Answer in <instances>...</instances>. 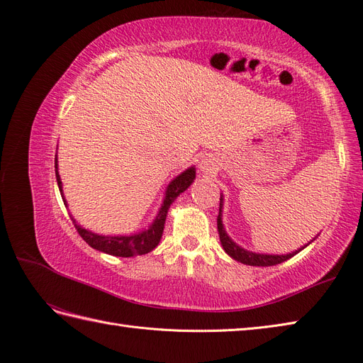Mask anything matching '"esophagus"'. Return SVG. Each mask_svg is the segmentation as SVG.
<instances>
[{
	"instance_id": "esophagus-1",
	"label": "esophagus",
	"mask_w": 363,
	"mask_h": 363,
	"mask_svg": "<svg viewBox=\"0 0 363 363\" xmlns=\"http://www.w3.org/2000/svg\"><path fill=\"white\" fill-rule=\"evenodd\" d=\"M201 170H202V173H209V172H211L213 170L211 162L206 161V160H202L201 161Z\"/></svg>"
}]
</instances>
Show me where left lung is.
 <instances>
[{
	"mask_svg": "<svg viewBox=\"0 0 363 363\" xmlns=\"http://www.w3.org/2000/svg\"><path fill=\"white\" fill-rule=\"evenodd\" d=\"M221 208H223V197H220V208H218V217H217V229H218V235H220V242H221V245H223L225 252L230 256V258H233L241 264L253 265V267H272V265L280 264V262L292 258V256L305 249L308 244H311V242H308L305 247H301V249L292 252V253H288V255H265V253H255L250 250H245V249L240 247L237 242H233L226 233V230L223 228V221H221Z\"/></svg>",
	"mask_w": 363,
	"mask_h": 363,
	"instance_id": "left-lung-1",
	"label": "left lung"
}]
</instances>
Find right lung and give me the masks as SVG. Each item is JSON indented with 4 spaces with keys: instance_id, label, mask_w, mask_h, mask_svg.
Instances as JSON below:
<instances>
[{
    "instance_id": "right-lung-1",
    "label": "right lung",
    "mask_w": 363,
    "mask_h": 363,
    "mask_svg": "<svg viewBox=\"0 0 363 363\" xmlns=\"http://www.w3.org/2000/svg\"><path fill=\"white\" fill-rule=\"evenodd\" d=\"M57 166L58 164H57V155H55V178H57V184H58V190H60V194L63 197L65 206H67V202L63 196V190H62L63 185H62V179H60V174H58ZM194 178H196L194 167L186 169L185 172L178 174V177L174 178L167 186L164 201H162L160 213L155 217L154 223H152L147 229L134 233V235H118V237L99 235V233H93L84 228H81L79 225H77V221L72 217L74 226L81 235V238H83L90 245V247L96 249L99 252L108 253L113 256H121V258H131V256H137V255H146V253L154 250L161 240L162 230H164L167 211H169L172 202L181 193H184L186 189H189L191 182L194 181Z\"/></svg>"
}]
</instances>
